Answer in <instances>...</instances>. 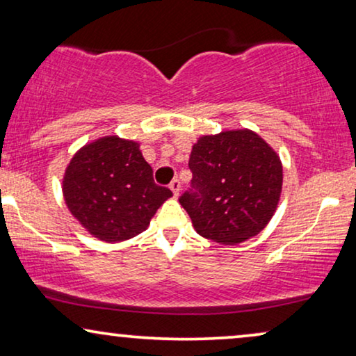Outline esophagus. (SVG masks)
<instances>
[{"label": "esophagus", "mask_w": 356, "mask_h": 356, "mask_svg": "<svg viewBox=\"0 0 356 356\" xmlns=\"http://www.w3.org/2000/svg\"><path fill=\"white\" fill-rule=\"evenodd\" d=\"M170 189H172L175 196H178V194H179V189H181V181H179L178 178H175L173 181L170 183Z\"/></svg>", "instance_id": "1"}]
</instances>
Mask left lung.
I'll list each match as a JSON object with an SVG mask.
<instances>
[{
  "label": "left lung",
  "mask_w": 356,
  "mask_h": 356,
  "mask_svg": "<svg viewBox=\"0 0 356 356\" xmlns=\"http://www.w3.org/2000/svg\"><path fill=\"white\" fill-rule=\"evenodd\" d=\"M191 188L179 204L194 230L220 245L256 236L274 216L282 193V162L250 129L202 136L189 155Z\"/></svg>",
  "instance_id": "1"
}]
</instances>
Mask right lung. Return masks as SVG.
I'll list each match as a JSON object with an SVG mask.
<instances>
[{
    "label": "right lung",
    "mask_w": 356,
    "mask_h": 356,
    "mask_svg": "<svg viewBox=\"0 0 356 356\" xmlns=\"http://www.w3.org/2000/svg\"><path fill=\"white\" fill-rule=\"evenodd\" d=\"M63 196L90 235L118 243L143 233L172 191L155 184L138 143L106 136L74 154L63 178Z\"/></svg>",
    "instance_id": "1"
}]
</instances>
